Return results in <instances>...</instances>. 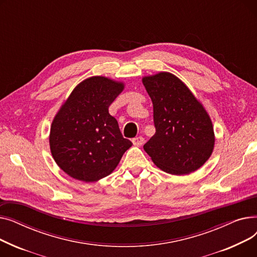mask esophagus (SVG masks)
Wrapping results in <instances>:
<instances>
[{"label":"esophagus","instance_id":"obj_1","mask_svg":"<svg viewBox=\"0 0 257 257\" xmlns=\"http://www.w3.org/2000/svg\"><path fill=\"white\" fill-rule=\"evenodd\" d=\"M144 142H145V140L143 137H137V138L132 139V143L134 146H142L144 144Z\"/></svg>","mask_w":257,"mask_h":257}]
</instances>
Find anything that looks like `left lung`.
<instances>
[{
	"label": "left lung",
	"mask_w": 257,
	"mask_h": 257,
	"mask_svg": "<svg viewBox=\"0 0 257 257\" xmlns=\"http://www.w3.org/2000/svg\"><path fill=\"white\" fill-rule=\"evenodd\" d=\"M153 103L156 132L144 145L153 163L172 175L195 172L214 146L211 119L192 91L175 75L161 72L143 78Z\"/></svg>",
	"instance_id": "obj_1"
}]
</instances>
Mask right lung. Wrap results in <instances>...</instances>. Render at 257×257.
Segmentation results:
<instances>
[{"label": "right lung", "instance_id": "right-lung-1", "mask_svg": "<svg viewBox=\"0 0 257 257\" xmlns=\"http://www.w3.org/2000/svg\"><path fill=\"white\" fill-rule=\"evenodd\" d=\"M124 83L94 76L79 83L53 119L50 149L69 176L93 182L108 176L132 146L108 108Z\"/></svg>", "mask_w": 257, "mask_h": 257}]
</instances>
